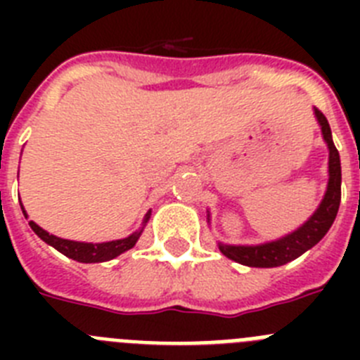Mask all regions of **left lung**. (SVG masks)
<instances>
[{
    "mask_svg": "<svg viewBox=\"0 0 360 360\" xmlns=\"http://www.w3.org/2000/svg\"><path fill=\"white\" fill-rule=\"evenodd\" d=\"M314 115L319 122L323 141L328 146V186L324 191L319 207L301 227L288 232L287 236L278 238V240L257 245H229L218 241L219 252L232 262L247 266H256V269L281 266L288 262H294L295 257H299L301 254L310 250L314 245L319 243L332 227L337 211H339V203H341V158H339V151L332 141V129H330L326 117L317 108H314ZM207 221H211L209 211Z\"/></svg>",
    "mask_w": 360,
    "mask_h": 360,
    "instance_id": "8db88e82",
    "label": "left lung"
}]
</instances>
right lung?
I'll use <instances>...</instances> for the list:
<instances>
[{
  "label": "right lung",
  "mask_w": 360,
  "mask_h": 360,
  "mask_svg": "<svg viewBox=\"0 0 360 360\" xmlns=\"http://www.w3.org/2000/svg\"><path fill=\"white\" fill-rule=\"evenodd\" d=\"M21 209H23L25 218H28L27 211H25L23 203H21ZM151 218V211H148V214L144 216V221H142V227L139 231H135L133 234H129L128 238H122V240H113V241H104V243H84V241H73V240H65V238H57L50 232H46L44 229H41L36 221H28V225L32 227V231L36 232L37 236L49 243L50 247H53L56 250H59L61 254H65L70 259H75L79 263H103L110 262L113 257L120 256L126 250L133 249L135 243L141 238L142 231H144L146 224Z\"/></svg>",
  "instance_id": "obj_1"
}]
</instances>
